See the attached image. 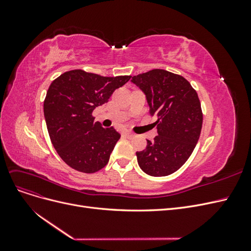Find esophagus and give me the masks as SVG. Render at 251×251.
I'll list each match as a JSON object with an SVG mask.
<instances>
[{
	"instance_id": "1",
	"label": "esophagus",
	"mask_w": 251,
	"mask_h": 251,
	"mask_svg": "<svg viewBox=\"0 0 251 251\" xmlns=\"http://www.w3.org/2000/svg\"><path fill=\"white\" fill-rule=\"evenodd\" d=\"M123 134H124L125 136H126V137H130V138H131V137H133V136H134L131 132H128V131H125Z\"/></svg>"
}]
</instances>
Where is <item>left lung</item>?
Returning <instances> with one entry per match:
<instances>
[{"label":"left lung","mask_w":251,"mask_h":251,"mask_svg":"<svg viewBox=\"0 0 251 251\" xmlns=\"http://www.w3.org/2000/svg\"><path fill=\"white\" fill-rule=\"evenodd\" d=\"M147 96L151 115L157 116L158 136L137 151L140 169L163 177L178 171L199 140L203 114L196 90L183 76L154 69L132 77Z\"/></svg>","instance_id":"left-lung-1"}]
</instances>
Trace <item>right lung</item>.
Segmentation results:
<instances>
[{
    "mask_svg": "<svg viewBox=\"0 0 251 251\" xmlns=\"http://www.w3.org/2000/svg\"><path fill=\"white\" fill-rule=\"evenodd\" d=\"M131 77H107L77 69L51 82L44 115L53 147L70 168L92 174L107 165L120 134L113 126L94 123L92 113Z\"/></svg>",
    "mask_w": 251,
    "mask_h": 251,
    "instance_id": "right-lung-1",
    "label": "right lung"
}]
</instances>
